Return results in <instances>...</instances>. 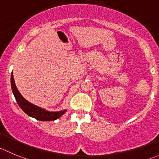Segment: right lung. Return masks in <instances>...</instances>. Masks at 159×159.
<instances>
[{"label": "right lung", "mask_w": 159, "mask_h": 159, "mask_svg": "<svg viewBox=\"0 0 159 159\" xmlns=\"http://www.w3.org/2000/svg\"><path fill=\"white\" fill-rule=\"evenodd\" d=\"M11 85L12 92H13L14 95L16 102H18V106L21 107V109L25 112L27 115L29 116L33 117V118L36 119L40 121H52L55 120L57 119L60 118L63 114H64L67 111V109H64V110L58 111V112H50V111H47L46 109H43L41 107L35 106V105L32 104L31 102H28L22 95H21L19 92H18V89H17L16 85H15V80H14L13 74L11 75Z\"/></svg>", "instance_id": "1"}]
</instances>
